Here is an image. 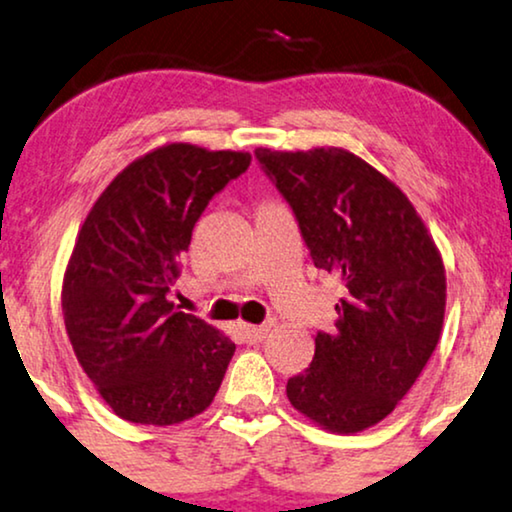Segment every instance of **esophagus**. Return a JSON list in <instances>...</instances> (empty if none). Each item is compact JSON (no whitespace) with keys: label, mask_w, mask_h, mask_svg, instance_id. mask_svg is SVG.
Returning a JSON list of instances; mask_svg holds the SVG:
<instances>
[{"label":"esophagus","mask_w":512,"mask_h":512,"mask_svg":"<svg viewBox=\"0 0 512 512\" xmlns=\"http://www.w3.org/2000/svg\"><path fill=\"white\" fill-rule=\"evenodd\" d=\"M241 332H243V339L248 344H260L262 339L267 337L269 325H243Z\"/></svg>","instance_id":"obj_1"}]
</instances>
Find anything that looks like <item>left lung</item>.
<instances>
[{
  "mask_svg": "<svg viewBox=\"0 0 512 512\" xmlns=\"http://www.w3.org/2000/svg\"><path fill=\"white\" fill-rule=\"evenodd\" d=\"M255 159L292 208L313 264L344 288L335 327L316 335L288 400L327 431H365L395 410L438 346L440 252L407 196L356 154L260 147Z\"/></svg>",
  "mask_w": 512,
  "mask_h": 512,
  "instance_id": "1",
  "label": "left lung"
}]
</instances>
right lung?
<instances>
[{
  "label": "right lung",
  "instance_id": "obj_1",
  "mask_svg": "<svg viewBox=\"0 0 512 512\" xmlns=\"http://www.w3.org/2000/svg\"><path fill=\"white\" fill-rule=\"evenodd\" d=\"M252 161L175 142L133 161L88 213L63 281L72 349L114 414L170 426L213 403L236 344L168 302L194 224Z\"/></svg>",
  "mask_w": 512,
  "mask_h": 512
}]
</instances>
